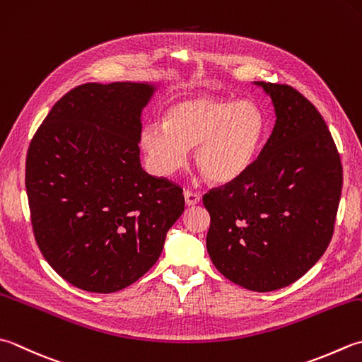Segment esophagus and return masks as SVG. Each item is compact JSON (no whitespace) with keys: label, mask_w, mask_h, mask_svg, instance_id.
<instances>
[{"label":"esophagus","mask_w":362,"mask_h":362,"mask_svg":"<svg viewBox=\"0 0 362 362\" xmlns=\"http://www.w3.org/2000/svg\"><path fill=\"white\" fill-rule=\"evenodd\" d=\"M183 196H185V204L188 205V207H193V205H197L201 202V194L199 193H193V191H185Z\"/></svg>","instance_id":"34e87169"}]
</instances>
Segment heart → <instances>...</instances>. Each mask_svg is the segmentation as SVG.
Here are the masks:
<instances>
[{
  "mask_svg": "<svg viewBox=\"0 0 362 362\" xmlns=\"http://www.w3.org/2000/svg\"><path fill=\"white\" fill-rule=\"evenodd\" d=\"M267 134V117L250 100L235 102L209 94H189L168 106L165 124L141 129V147L155 174L171 177L194 163L214 183H229L250 171Z\"/></svg>",
  "mask_w": 362,
  "mask_h": 362,
  "instance_id": "obj_1",
  "label": "heart"
}]
</instances>
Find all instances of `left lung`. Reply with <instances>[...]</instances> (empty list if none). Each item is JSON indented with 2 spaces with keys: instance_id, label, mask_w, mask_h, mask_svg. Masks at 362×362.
Listing matches in <instances>:
<instances>
[{
  "instance_id": "obj_1",
  "label": "left lung",
  "mask_w": 362,
  "mask_h": 362,
  "mask_svg": "<svg viewBox=\"0 0 362 362\" xmlns=\"http://www.w3.org/2000/svg\"><path fill=\"white\" fill-rule=\"evenodd\" d=\"M276 124L250 171L202 197L216 270L252 292L290 286L323 256L342 191L341 157L320 112L287 84L254 81Z\"/></svg>"
}]
</instances>
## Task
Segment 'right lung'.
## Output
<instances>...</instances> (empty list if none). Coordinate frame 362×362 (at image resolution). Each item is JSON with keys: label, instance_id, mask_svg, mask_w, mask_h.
Wrapping results in <instances>:
<instances>
[{"label": "right lung", "instance_id": "1", "mask_svg": "<svg viewBox=\"0 0 362 362\" xmlns=\"http://www.w3.org/2000/svg\"><path fill=\"white\" fill-rule=\"evenodd\" d=\"M158 86L81 84L54 103L28 148L35 242L86 292H117L146 274L185 210L182 188L139 160L141 115Z\"/></svg>", "mask_w": 362, "mask_h": 362}]
</instances>
